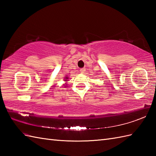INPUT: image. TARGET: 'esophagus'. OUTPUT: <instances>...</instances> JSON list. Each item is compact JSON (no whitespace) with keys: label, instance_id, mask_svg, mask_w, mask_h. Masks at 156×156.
<instances>
[{"label":"esophagus","instance_id":"1","mask_svg":"<svg viewBox=\"0 0 156 156\" xmlns=\"http://www.w3.org/2000/svg\"><path fill=\"white\" fill-rule=\"evenodd\" d=\"M85 70H86V68H81V69H80V72L81 73H82V74H83V73H84Z\"/></svg>","mask_w":156,"mask_h":156}]
</instances>
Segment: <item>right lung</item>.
<instances>
[{
	"instance_id": "1",
	"label": "right lung",
	"mask_w": 156,
	"mask_h": 156,
	"mask_svg": "<svg viewBox=\"0 0 156 156\" xmlns=\"http://www.w3.org/2000/svg\"><path fill=\"white\" fill-rule=\"evenodd\" d=\"M68 79V76H66V77H65V79H64V80H65V81H67Z\"/></svg>"
}]
</instances>
